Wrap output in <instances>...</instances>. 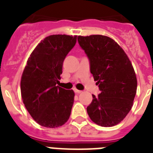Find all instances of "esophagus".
Segmentation results:
<instances>
[{
  "instance_id": "1",
  "label": "esophagus",
  "mask_w": 153,
  "mask_h": 153,
  "mask_svg": "<svg viewBox=\"0 0 153 153\" xmlns=\"http://www.w3.org/2000/svg\"><path fill=\"white\" fill-rule=\"evenodd\" d=\"M74 93H76V94L82 93V91H79V90H77V89H74Z\"/></svg>"
}]
</instances>
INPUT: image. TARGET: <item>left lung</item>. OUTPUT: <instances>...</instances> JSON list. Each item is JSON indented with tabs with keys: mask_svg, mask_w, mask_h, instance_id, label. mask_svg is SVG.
I'll use <instances>...</instances> for the list:
<instances>
[{
	"mask_svg": "<svg viewBox=\"0 0 153 153\" xmlns=\"http://www.w3.org/2000/svg\"><path fill=\"white\" fill-rule=\"evenodd\" d=\"M90 61V70L101 91L86 108L90 118L98 126L120 123L130 111L137 81L133 65L114 39L102 35L78 36Z\"/></svg>",
	"mask_w": 153,
	"mask_h": 153,
	"instance_id": "obj_1",
	"label": "left lung"
}]
</instances>
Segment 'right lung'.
Masks as SVG:
<instances>
[{"mask_svg": "<svg viewBox=\"0 0 153 153\" xmlns=\"http://www.w3.org/2000/svg\"><path fill=\"white\" fill-rule=\"evenodd\" d=\"M77 36L52 35L42 40L27 61L20 81L26 109L37 123L57 128L69 119L74 103L72 90L56 86L62 63L76 44Z\"/></svg>", "mask_w": 153, "mask_h": 153, "instance_id": "1", "label": "right lung"}]
</instances>
